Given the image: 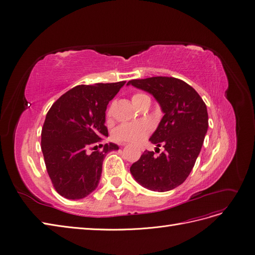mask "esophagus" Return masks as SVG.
I'll use <instances>...</instances> for the list:
<instances>
[{"instance_id": "obj_1", "label": "esophagus", "mask_w": 255, "mask_h": 255, "mask_svg": "<svg viewBox=\"0 0 255 255\" xmlns=\"http://www.w3.org/2000/svg\"><path fill=\"white\" fill-rule=\"evenodd\" d=\"M128 143L127 142H122V143H120V145H122V146H124V145H127Z\"/></svg>"}]
</instances>
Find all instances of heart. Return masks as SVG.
<instances>
[{"label":"heart","mask_w":255,"mask_h":255,"mask_svg":"<svg viewBox=\"0 0 255 255\" xmlns=\"http://www.w3.org/2000/svg\"><path fill=\"white\" fill-rule=\"evenodd\" d=\"M144 97H148V96L144 95V94L137 93L135 95H133L132 102L134 104L136 101ZM111 115H112V110L109 109L106 112V118L110 119ZM150 131H151V125L146 122L123 124L119 126L114 131L113 137L117 141H128L132 143H137L148 136Z\"/></svg>","instance_id":"1"}]
</instances>
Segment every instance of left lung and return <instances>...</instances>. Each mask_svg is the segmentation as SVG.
<instances>
[{
	"instance_id": "1",
	"label": "left lung",
	"mask_w": 255,
	"mask_h": 255,
	"mask_svg": "<svg viewBox=\"0 0 255 255\" xmlns=\"http://www.w3.org/2000/svg\"><path fill=\"white\" fill-rule=\"evenodd\" d=\"M127 85L150 93L164 114L150 137L164 152L155 156L144 151L130 172L144 188L169 191L189 176L202 150L209 126L206 103L191 86L175 77L132 79Z\"/></svg>"
}]
</instances>
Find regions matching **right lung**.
Returning a JSON list of instances; mask_svg holds the SVG:
<instances>
[{"label":"right lung","mask_w":255,"mask_h":255,"mask_svg":"<svg viewBox=\"0 0 255 255\" xmlns=\"http://www.w3.org/2000/svg\"><path fill=\"white\" fill-rule=\"evenodd\" d=\"M126 82L76 86L66 92L48 111L42 132L41 150L51 183L68 199H80L97 188L107 153L116 143L99 144L102 151L88 153L109 136L105 112L109 102Z\"/></svg>","instance_id":"add662e5"}]
</instances>
